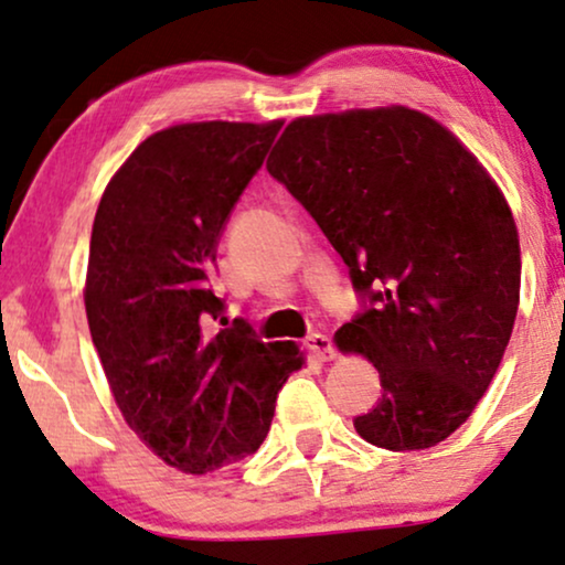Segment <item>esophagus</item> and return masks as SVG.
<instances>
[{
  "instance_id": "34e87169",
  "label": "esophagus",
  "mask_w": 565,
  "mask_h": 565,
  "mask_svg": "<svg viewBox=\"0 0 565 565\" xmlns=\"http://www.w3.org/2000/svg\"><path fill=\"white\" fill-rule=\"evenodd\" d=\"M305 345H307V349H310L312 356L320 359V361L333 359V353H335L333 341H330L326 333H310V335L305 338Z\"/></svg>"
}]
</instances>
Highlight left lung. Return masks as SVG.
I'll return each instance as SVG.
<instances>
[{
	"mask_svg": "<svg viewBox=\"0 0 565 565\" xmlns=\"http://www.w3.org/2000/svg\"><path fill=\"white\" fill-rule=\"evenodd\" d=\"M266 168L361 299L335 343L377 366L382 395L353 428L393 452L445 441L514 328L522 258L507 199L445 126L403 105L291 120Z\"/></svg>",
	"mask_w": 565,
	"mask_h": 565,
	"instance_id": "1",
	"label": "left lung"
}]
</instances>
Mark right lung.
Returning <instances> with one entry per match:
<instances>
[{
  "label": "right lung",
  "mask_w": 565,
  "mask_h": 565,
  "mask_svg": "<svg viewBox=\"0 0 565 565\" xmlns=\"http://www.w3.org/2000/svg\"><path fill=\"white\" fill-rule=\"evenodd\" d=\"M278 129L206 120L157 131L95 214L85 307L105 377L139 439L193 476L253 455L278 390L302 370L295 343H263L245 320L211 333L224 315L216 247Z\"/></svg>",
  "instance_id": "1"
}]
</instances>
